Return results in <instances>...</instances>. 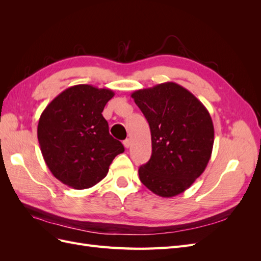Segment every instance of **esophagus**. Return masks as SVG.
<instances>
[{"label":"esophagus","instance_id":"obj_1","mask_svg":"<svg viewBox=\"0 0 261 261\" xmlns=\"http://www.w3.org/2000/svg\"><path fill=\"white\" fill-rule=\"evenodd\" d=\"M123 145H124V147L125 148H129V146H130V139H125L124 141H123Z\"/></svg>","mask_w":261,"mask_h":261}]
</instances>
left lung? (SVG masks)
<instances>
[{"label": "left lung", "mask_w": 261, "mask_h": 261, "mask_svg": "<svg viewBox=\"0 0 261 261\" xmlns=\"http://www.w3.org/2000/svg\"><path fill=\"white\" fill-rule=\"evenodd\" d=\"M132 98L151 133V158L138 170L141 183L167 198L184 193L211 158L215 128L208 110L172 82L136 90Z\"/></svg>", "instance_id": "8db88e82"}]
</instances>
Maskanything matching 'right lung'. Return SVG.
I'll list each match as a JSON object with an SVG mask.
<instances>
[{"label":"right lung","instance_id":"add662e5","mask_svg":"<svg viewBox=\"0 0 261 261\" xmlns=\"http://www.w3.org/2000/svg\"><path fill=\"white\" fill-rule=\"evenodd\" d=\"M114 97L111 89L76 85L62 91L39 118L38 140L54 177L75 189L103 179L114 158L124 152L109 133L102 111Z\"/></svg>","mask_w":261,"mask_h":261}]
</instances>
